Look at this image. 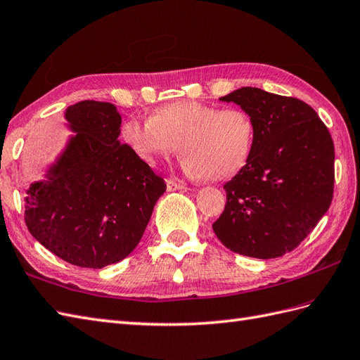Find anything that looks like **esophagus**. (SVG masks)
<instances>
[{
    "label": "esophagus",
    "instance_id": "esophagus-1",
    "mask_svg": "<svg viewBox=\"0 0 360 360\" xmlns=\"http://www.w3.org/2000/svg\"><path fill=\"white\" fill-rule=\"evenodd\" d=\"M165 182H167V190H169V191L187 188V187H186V184H184L182 181H179V179H167Z\"/></svg>",
    "mask_w": 360,
    "mask_h": 360
}]
</instances>
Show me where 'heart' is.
I'll return each mask as SVG.
<instances>
[{"label": "heart", "mask_w": 360, "mask_h": 360, "mask_svg": "<svg viewBox=\"0 0 360 360\" xmlns=\"http://www.w3.org/2000/svg\"><path fill=\"white\" fill-rule=\"evenodd\" d=\"M123 141L147 164L179 153L190 176L224 181L240 172L254 149L255 122L243 109H219L199 101H176L155 110L147 122L131 118Z\"/></svg>", "instance_id": "b5f03b06"}]
</instances>
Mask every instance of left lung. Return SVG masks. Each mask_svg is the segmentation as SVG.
<instances>
[{"label": "left lung", "instance_id": "8db88e82", "mask_svg": "<svg viewBox=\"0 0 360 360\" xmlns=\"http://www.w3.org/2000/svg\"><path fill=\"white\" fill-rule=\"evenodd\" d=\"M255 122L245 167L228 181L226 205L213 224L233 252L276 259L293 251L333 199L335 146L327 126L302 100L245 86L220 97Z\"/></svg>", "mask_w": 360, "mask_h": 360}]
</instances>
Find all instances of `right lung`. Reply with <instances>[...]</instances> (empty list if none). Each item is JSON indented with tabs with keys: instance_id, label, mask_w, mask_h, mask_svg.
Masks as SVG:
<instances>
[{
	"instance_id": "add662e5",
	"label": "right lung",
	"mask_w": 360,
	"mask_h": 360,
	"mask_svg": "<svg viewBox=\"0 0 360 360\" xmlns=\"http://www.w3.org/2000/svg\"><path fill=\"white\" fill-rule=\"evenodd\" d=\"M65 120L75 135L27 190L25 225L59 259L100 269L140 243L165 182L120 143L122 115L112 103L79 101Z\"/></svg>"
}]
</instances>
